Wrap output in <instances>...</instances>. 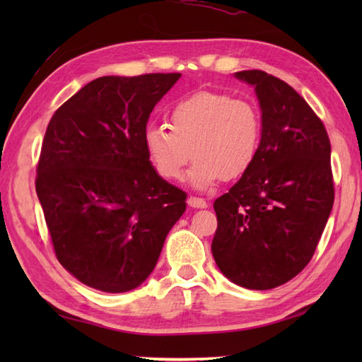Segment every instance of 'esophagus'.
Instances as JSON below:
<instances>
[{"label":"esophagus","instance_id":"obj_1","mask_svg":"<svg viewBox=\"0 0 362 362\" xmlns=\"http://www.w3.org/2000/svg\"><path fill=\"white\" fill-rule=\"evenodd\" d=\"M188 205L193 206V209H205L206 205V201L202 197H196V196H189L188 197Z\"/></svg>","mask_w":362,"mask_h":362}]
</instances>
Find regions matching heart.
I'll return each instance as SVG.
<instances>
[{
    "label": "heart",
    "mask_w": 362,
    "mask_h": 362,
    "mask_svg": "<svg viewBox=\"0 0 362 362\" xmlns=\"http://www.w3.org/2000/svg\"><path fill=\"white\" fill-rule=\"evenodd\" d=\"M168 126H149L144 132L152 168L161 179L179 180L193 156L189 180L196 188H209L221 177L236 179L252 166L263 118L247 98L202 90L173 105Z\"/></svg>",
    "instance_id": "obj_1"
}]
</instances>
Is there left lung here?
Returning <instances> with one entry per match:
<instances>
[{"label": "left lung", "mask_w": 362, "mask_h": 362, "mask_svg": "<svg viewBox=\"0 0 362 362\" xmlns=\"http://www.w3.org/2000/svg\"><path fill=\"white\" fill-rule=\"evenodd\" d=\"M255 87L263 132L255 160L213 204L211 252L221 272L247 289H272L302 272L333 209L332 146L324 122L286 82L238 71Z\"/></svg>", "instance_id": "1"}]
</instances>
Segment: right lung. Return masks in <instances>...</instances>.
Instances as JSON below:
<instances>
[{"instance_id":"obj_1","label":"right lung","mask_w":362,"mask_h":362,"mask_svg":"<svg viewBox=\"0 0 362 362\" xmlns=\"http://www.w3.org/2000/svg\"><path fill=\"white\" fill-rule=\"evenodd\" d=\"M179 78H98L46 127L35 191L59 263L90 288L140 286L187 210V193L156 173L143 143L151 112Z\"/></svg>"}]
</instances>
